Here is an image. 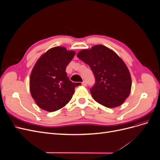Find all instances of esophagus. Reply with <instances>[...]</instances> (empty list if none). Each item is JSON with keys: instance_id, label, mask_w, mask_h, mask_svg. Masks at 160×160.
Wrapping results in <instances>:
<instances>
[{"instance_id": "34e87169", "label": "esophagus", "mask_w": 160, "mask_h": 160, "mask_svg": "<svg viewBox=\"0 0 160 160\" xmlns=\"http://www.w3.org/2000/svg\"><path fill=\"white\" fill-rule=\"evenodd\" d=\"M82 85H83V86H87V82L85 81H83V82H82Z\"/></svg>"}]
</instances>
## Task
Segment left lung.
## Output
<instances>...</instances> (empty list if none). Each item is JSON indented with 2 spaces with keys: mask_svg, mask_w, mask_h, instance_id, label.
Listing matches in <instances>:
<instances>
[{
  "mask_svg": "<svg viewBox=\"0 0 160 160\" xmlns=\"http://www.w3.org/2000/svg\"><path fill=\"white\" fill-rule=\"evenodd\" d=\"M77 57L89 65L95 78L90 91L97 102L108 108L122 105L132 88L129 71L116 53L103 45L79 51Z\"/></svg>",
  "mask_w": 160,
  "mask_h": 160,
  "instance_id": "obj_1",
  "label": "left lung"
}]
</instances>
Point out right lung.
<instances>
[{
  "label": "right lung",
  "mask_w": 160,
  "mask_h": 160,
  "mask_svg": "<svg viewBox=\"0 0 160 160\" xmlns=\"http://www.w3.org/2000/svg\"><path fill=\"white\" fill-rule=\"evenodd\" d=\"M75 52L55 47L43 54L34 66L30 77V91L41 109L55 111L69 102L78 83L67 76L66 67Z\"/></svg>",
  "instance_id": "add662e5"
}]
</instances>
